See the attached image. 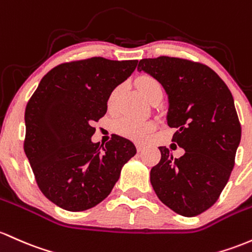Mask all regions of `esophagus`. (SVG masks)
Returning a JSON list of instances; mask_svg holds the SVG:
<instances>
[{"instance_id": "obj_1", "label": "esophagus", "mask_w": 252, "mask_h": 252, "mask_svg": "<svg viewBox=\"0 0 252 252\" xmlns=\"http://www.w3.org/2000/svg\"><path fill=\"white\" fill-rule=\"evenodd\" d=\"M136 149L137 152H142L143 149H145V145H142V143H136Z\"/></svg>"}]
</instances>
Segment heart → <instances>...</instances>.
Masks as SVG:
<instances>
[{"label": "heart", "instance_id": "heart-1", "mask_svg": "<svg viewBox=\"0 0 252 252\" xmlns=\"http://www.w3.org/2000/svg\"><path fill=\"white\" fill-rule=\"evenodd\" d=\"M136 87L142 93L148 100H152L157 94H162V86L160 84L159 80L157 77L149 75V74H142V75L137 76L135 80ZM121 87H116L115 90L110 93L109 99H107V105L112 106L115 103L116 98H117L118 93H120ZM113 130L122 136L130 139L132 141H137V142H142L149 136L152 131L154 130V123L149 121H137L132 120V118H121L113 123Z\"/></svg>", "mask_w": 252, "mask_h": 252}]
</instances>
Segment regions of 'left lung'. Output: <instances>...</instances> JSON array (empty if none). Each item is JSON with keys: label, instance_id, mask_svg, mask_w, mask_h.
Returning a JSON list of instances; mask_svg holds the SVG:
<instances>
[{"label": "left lung", "instance_id": "8db88e82", "mask_svg": "<svg viewBox=\"0 0 252 252\" xmlns=\"http://www.w3.org/2000/svg\"><path fill=\"white\" fill-rule=\"evenodd\" d=\"M137 70L157 77L168 96L167 124L172 141L185 151L173 158L159 147L161 159L151 170L157 196L183 217H196L218 201L227 184L242 136L233 96L206 64L178 57L140 61Z\"/></svg>", "mask_w": 252, "mask_h": 252}]
</instances>
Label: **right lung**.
<instances>
[{
    "mask_svg": "<svg viewBox=\"0 0 252 252\" xmlns=\"http://www.w3.org/2000/svg\"><path fill=\"white\" fill-rule=\"evenodd\" d=\"M136 65V60L104 57L62 63L27 103L24 151L40 191L61 208L82 212L100 203L136 154L134 143L118 135L105 146L91 140L110 93Z\"/></svg>",
    "mask_w": 252,
    "mask_h": 252,
    "instance_id": "1",
    "label": "right lung"
}]
</instances>
